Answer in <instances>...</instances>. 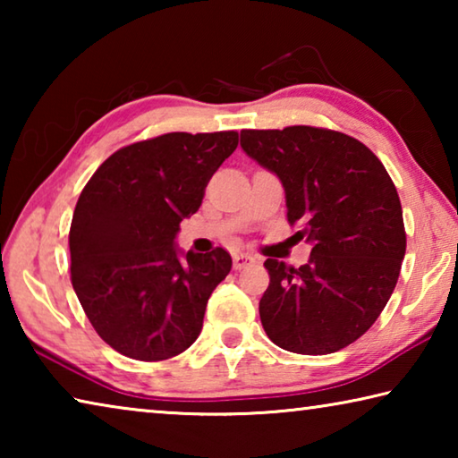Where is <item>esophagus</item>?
I'll use <instances>...</instances> for the list:
<instances>
[{
  "instance_id": "34e87169",
  "label": "esophagus",
  "mask_w": 458,
  "mask_h": 458,
  "mask_svg": "<svg viewBox=\"0 0 458 458\" xmlns=\"http://www.w3.org/2000/svg\"><path fill=\"white\" fill-rule=\"evenodd\" d=\"M254 262V257H250V254L246 252H240V254H234V268L240 270V268H246L250 267Z\"/></svg>"
}]
</instances>
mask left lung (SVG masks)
I'll return each instance as SVG.
<instances>
[{
  "label": "left lung",
  "mask_w": 458,
  "mask_h": 458,
  "mask_svg": "<svg viewBox=\"0 0 458 458\" xmlns=\"http://www.w3.org/2000/svg\"><path fill=\"white\" fill-rule=\"evenodd\" d=\"M240 145L278 175L286 220L313 244L299 268L267 259L262 327L293 353L344 350L376 323L398 283L406 230L396 185L366 145L339 131L244 129Z\"/></svg>",
  "instance_id": "obj_1"
}]
</instances>
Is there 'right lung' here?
<instances>
[{
	"label": "right lung",
	"mask_w": 458,
	"mask_h": 458,
	"mask_svg": "<svg viewBox=\"0 0 458 458\" xmlns=\"http://www.w3.org/2000/svg\"><path fill=\"white\" fill-rule=\"evenodd\" d=\"M236 145V131L145 139L114 151L84 185L68 234L71 281L92 327L121 355L161 361L198 339L232 259L218 246L182 260L174 240Z\"/></svg>",
	"instance_id": "right-lung-1"
}]
</instances>
